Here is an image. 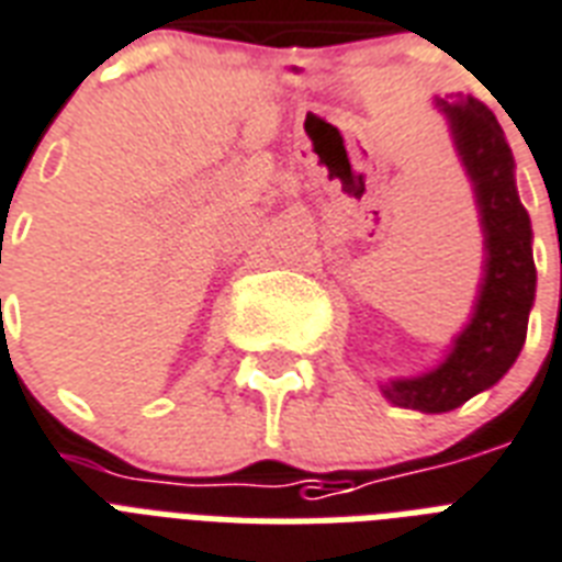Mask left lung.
I'll return each instance as SVG.
<instances>
[{
    "mask_svg": "<svg viewBox=\"0 0 562 562\" xmlns=\"http://www.w3.org/2000/svg\"><path fill=\"white\" fill-rule=\"evenodd\" d=\"M434 104L446 114L460 160L475 187L486 260L475 313L448 358L419 378L381 384L386 402L422 413L454 411L502 381L525 346L528 313L537 293V267L530 251L533 232L516 193V164L502 125L475 95L458 93L434 99Z\"/></svg>",
    "mask_w": 562,
    "mask_h": 562,
    "instance_id": "obj_1",
    "label": "left lung"
}]
</instances>
